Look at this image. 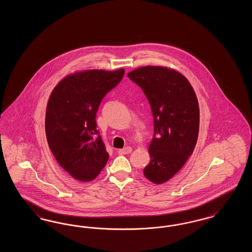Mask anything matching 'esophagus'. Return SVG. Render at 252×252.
<instances>
[{
    "label": "esophagus",
    "instance_id": "34e87169",
    "mask_svg": "<svg viewBox=\"0 0 252 252\" xmlns=\"http://www.w3.org/2000/svg\"><path fill=\"white\" fill-rule=\"evenodd\" d=\"M131 147H130V146H126V147L123 148V149H120V150L118 151V154H120V155H126V154H129V153H131Z\"/></svg>",
    "mask_w": 252,
    "mask_h": 252
}]
</instances>
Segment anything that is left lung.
Wrapping results in <instances>:
<instances>
[{
  "mask_svg": "<svg viewBox=\"0 0 252 252\" xmlns=\"http://www.w3.org/2000/svg\"><path fill=\"white\" fill-rule=\"evenodd\" d=\"M147 97L154 117L147 180L161 184L172 179L192 155L199 129V108L190 82L180 72L146 66L127 73Z\"/></svg>",
  "mask_w": 252,
  "mask_h": 252,
  "instance_id": "8db88e82",
  "label": "left lung"
}]
</instances>
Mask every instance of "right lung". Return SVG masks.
<instances>
[{"label": "right lung", "mask_w": 252, "mask_h": 252, "mask_svg": "<svg viewBox=\"0 0 252 252\" xmlns=\"http://www.w3.org/2000/svg\"><path fill=\"white\" fill-rule=\"evenodd\" d=\"M124 74V69L77 72L62 79L50 95L45 117L49 147L60 166L75 180H94L108 161L96 113Z\"/></svg>", "instance_id": "1"}]
</instances>
